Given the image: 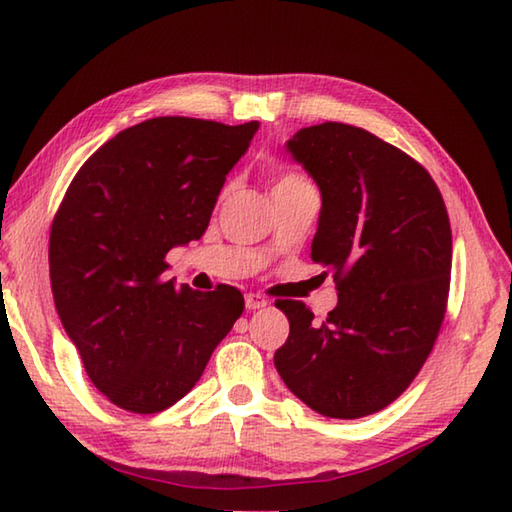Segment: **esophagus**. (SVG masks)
<instances>
[{
    "instance_id": "esophagus-1",
    "label": "esophagus",
    "mask_w": 512,
    "mask_h": 512,
    "mask_svg": "<svg viewBox=\"0 0 512 512\" xmlns=\"http://www.w3.org/2000/svg\"><path fill=\"white\" fill-rule=\"evenodd\" d=\"M268 302L264 300L262 295H257V293H248L246 295V309L248 311H257V309H264Z\"/></svg>"
}]
</instances>
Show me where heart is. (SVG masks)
Masks as SVG:
<instances>
[{
	"label": "heart",
	"mask_w": 512,
	"mask_h": 512,
	"mask_svg": "<svg viewBox=\"0 0 512 512\" xmlns=\"http://www.w3.org/2000/svg\"><path fill=\"white\" fill-rule=\"evenodd\" d=\"M300 183H309V181H306L304 176L295 174V172H284V174L277 176L273 190H277V188H291V185H300Z\"/></svg>",
	"instance_id": "1"
}]
</instances>
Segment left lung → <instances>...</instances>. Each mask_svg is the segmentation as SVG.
Returning a JSON list of instances; mask_svg holds the SVG:
<instances>
[{"instance_id":"8db88e82","label":"left lung","mask_w":512,"mask_h":512,"mask_svg":"<svg viewBox=\"0 0 512 512\" xmlns=\"http://www.w3.org/2000/svg\"><path fill=\"white\" fill-rule=\"evenodd\" d=\"M286 150L320 188L311 259L333 275L338 306L315 324L304 302H275L291 324L275 367L322 416L380 412L410 387L441 331L452 268L448 210L430 172L367 129L304 127Z\"/></svg>"}]
</instances>
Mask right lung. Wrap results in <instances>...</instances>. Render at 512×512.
<instances>
[{
    "label": "right lung",
    "instance_id": "obj_1",
    "mask_svg": "<svg viewBox=\"0 0 512 512\" xmlns=\"http://www.w3.org/2000/svg\"><path fill=\"white\" fill-rule=\"evenodd\" d=\"M257 127L183 116L127 127L89 156L55 212V309L91 383L127 412L181 401L244 313L235 286L201 293L163 273L167 250L206 232Z\"/></svg>",
    "mask_w": 512,
    "mask_h": 512
}]
</instances>
